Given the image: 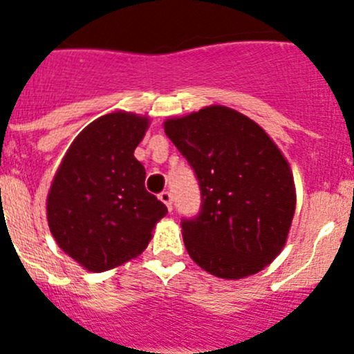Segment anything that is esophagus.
<instances>
[{
	"label": "esophagus",
	"instance_id": "esophagus-1",
	"mask_svg": "<svg viewBox=\"0 0 354 354\" xmlns=\"http://www.w3.org/2000/svg\"><path fill=\"white\" fill-rule=\"evenodd\" d=\"M159 200H161L162 203L167 207V210H173V196H171L169 192H162L161 195H159Z\"/></svg>",
	"mask_w": 354,
	"mask_h": 354
}]
</instances>
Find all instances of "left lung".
<instances>
[{"label":"left lung","mask_w":354,"mask_h":354,"mask_svg":"<svg viewBox=\"0 0 354 354\" xmlns=\"http://www.w3.org/2000/svg\"><path fill=\"white\" fill-rule=\"evenodd\" d=\"M165 132L202 189L200 215L181 222L189 258L225 280L265 270L285 248L297 205L283 152L254 120L222 105L167 118Z\"/></svg>","instance_id":"1"}]
</instances>
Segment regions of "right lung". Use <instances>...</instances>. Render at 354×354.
Listing matches in <instances>:
<instances>
[{
	"label": "right lung",
	"instance_id": "right-lung-1",
	"mask_svg": "<svg viewBox=\"0 0 354 354\" xmlns=\"http://www.w3.org/2000/svg\"><path fill=\"white\" fill-rule=\"evenodd\" d=\"M147 115L117 110L73 140L47 195V222L59 248L93 273L137 258L167 208L144 187L146 169L133 151Z\"/></svg>",
	"mask_w": 354,
	"mask_h": 354
}]
</instances>
